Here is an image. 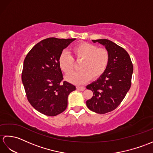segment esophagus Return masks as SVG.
<instances>
[{
    "label": "esophagus",
    "mask_w": 153,
    "mask_h": 153,
    "mask_svg": "<svg viewBox=\"0 0 153 153\" xmlns=\"http://www.w3.org/2000/svg\"><path fill=\"white\" fill-rule=\"evenodd\" d=\"M77 89L79 91H84L85 88L84 87H77Z\"/></svg>",
    "instance_id": "obj_1"
}]
</instances>
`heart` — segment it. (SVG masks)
<instances>
[{
  "label": "heart",
  "instance_id": "1",
  "mask_svg": "<svg viewBox=\"0 0 153 153\" xmlns=\"http://www.w3.org/2000/svg\"><path fill=\"white\" fill-rule=\"evenodd\" d=\"M73 58L76 61L82 60L79 64L81 71L67 77L68 82L76 85H82L91 78L98 79L105 72L109 62V53L103 48L82 42L74 46L71 50ZM73 58L67 52H62L58 58V64L63 72L69 75L74 70Z\"/></svg>",
  "mask_w": 153,
  "mask_h": 153
}]
</instances>
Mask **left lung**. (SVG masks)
I'll use <instances>...</instances> for the list:
<instances>
[{"mask_svg": "<svg viewBox=\"0 0 153 153\" xmlns=\"http://www.w3.org/2000/svg\"><path fill=\"white\" fill-rule=\"evenodd\" d=\"M105 47L109 53V62L105 72L95 82L87 85L93 96L86 101L89 110L105 114L116 109L130 89L133 64L126 51L114 42L106 39L92 40Z\"/></svg>", "mask_w": 153, "mask_h": 153, "instance_id": "obj_1", "label": "left lung"}]
</instances>
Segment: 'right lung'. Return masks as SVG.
I'll return each mask as SVG.
<instances>
[{"instance_id":"right-lung-1","label":"right lung","mask_w":153,"mask_h":153,"mask_svg":"<svg viewBox=\"0 0 153 153\" xmlns=\"http://www.w3.org/2000/svg\"><path fill=\"white\" fill-rule=\"evenodd\" d=\"M76 39L48 38L36 44L24 62L22 83L28 101L38 112L54 116L64 112L69 94L76 87L66 81L58 58Z\"/></svg>"}]
</instances>
